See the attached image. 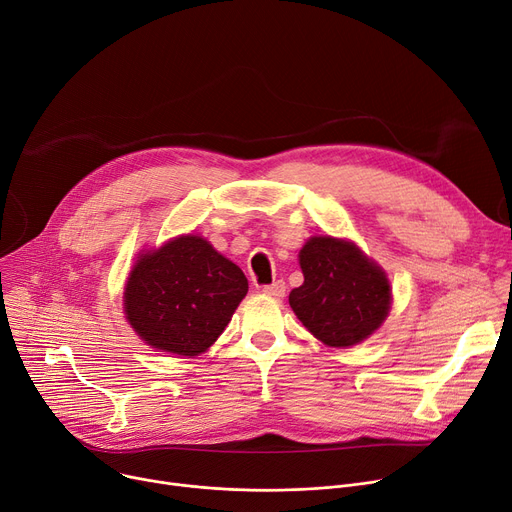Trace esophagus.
<instances>
[{"label": "esophagus", "instance_id": "34e87169", "mask_svg": "<svg viewBox=\"0 0 512 512\" xmlns=\"http://www.w3.org/2000/svg\"><path fill=\"white\" fill-rule=\"evenodd\" d=\"M263 294L269 296V298H284V294H286V284H284L282 280H278V282H274V284L265 286V288H263Z\"/></svg>", "mask_w": 512, "mask_h": 512}]
</instances>
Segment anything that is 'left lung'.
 <instances>
[{"mask_svg": "<svg viewBox=\"0 0 512 512\" xmlns=\"http://www.w3.org/2000/svg\"><path fill=\"white\" fill-rule=\"evenodd\" d=\"M298 261L304 282L288 300L302 325L325 346H356L383 325L391 309L389 280L354 243L313 236Z\"/></svg>", "mask_w": 512, "mask_h": 512, "instance_id": "obj_1", "label": "left lung"}]
</instances>
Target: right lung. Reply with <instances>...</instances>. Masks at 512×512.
I'll return each mask as SVG.
<instances>
[{"instance_id":"add662e5","label":"right lung","mask_w":512,"mask_h":512,"mask_svg":"<svg viewBox=\"0 0 512 512\" xmlns=\"http://www.w3.org/2000/svg\"><path fill=\"white\" fill-rule=\"evenodd\" d=\"M247 290L241 267L206 238L183 234L138 257L123 311L142 342L191 358L216 342Z\"/></svg>"}]
</instances>
